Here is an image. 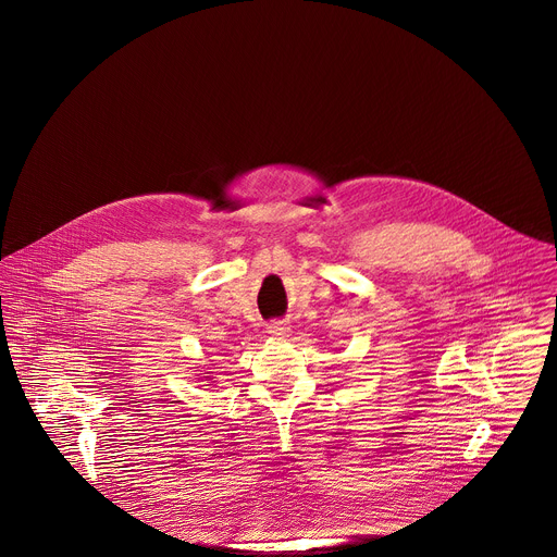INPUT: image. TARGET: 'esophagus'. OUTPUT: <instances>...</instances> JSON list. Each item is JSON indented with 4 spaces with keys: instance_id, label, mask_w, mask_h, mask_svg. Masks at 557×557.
I'll use <instances>...</instances> for the list:
<instances>
[{
    "instance_id": "obj_1",
    "label": "esophagus",
    "mask_w": 557,
    "mask_h": 557,
    "mask_svg": "<svg viewBox=\"0 0 557 557\" xmlns=\"http://www.w3.org/2000/svg\"><path fill=\"white\" fill-rule=\"evenodd\" d=\"M267 331H269V335H273V337H286L288 331H290V326L284 324V322H273V324L267 326Z\"/></svg>"
}]
</instances>
